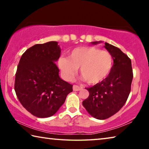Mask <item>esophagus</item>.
I'll return each mask as SVG.
<instances>
[{
  "mask_svg": "<svg viewBox=\"0 0 149 149\" xmlns=\"http://www.w3.org/2000/svg\"><path fill=\"white\" fill-rule=\"evenodd\" d=\"M83 89L82 87L78 86V85H73V90L75 91H80Z\"/></svg>",
  "mask_w": 149,
  "mask_h": 149,
  "instance_id": "1",
  "label": "esophagus"
}]
</instances>
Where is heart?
<instances>
[{"label":"heart","instance_id":"heart-1","mask_svg":"<svg viewBox=\"0 0 149 149\" xmlns=\"http://www.w3.org/2000/svg\"><path fill=\"white\" fill-rule=\"evenodd\" d=\"M112 63V56L108 51L95 47H81L72 50L68 58H60L58 66L68 80L80 68V74L88 84H97L109 75Z\"/></svg>","mask_w":149,"mask_h":149}]
</instances>
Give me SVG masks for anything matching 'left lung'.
<instances>
[{
    "mask_svg": "<svg viewBox=\"0 0 149 149\" xmlns=\"http://www.w3.org/2000/svg\"><path fill=\"white\" fill-rule=\"evenodd\" d=\"M101 41L91 42L93 45ZM114 64L109 75L99 84L87 88L89 95L82 104L88 113L98 120H105L119 111L127 100L133 79L132 62L118 47L105 42Z\"/></svg>",
    "mask_w": 149,
    "mask_h": 149,
    "instance_id": "1",
    "label": "left lung"
}]
</instances>
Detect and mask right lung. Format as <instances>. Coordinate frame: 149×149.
Segmentation results:
<instances>
[{
    "mask_svg": "<svg viewBox=\"0 0 149 149\" xmlns=\"http://www.w3.org/2000/svg\"><path fill=\"white\" fill-rule=\"evenodd\" d=\"M61 49L56 41L37 44L26 50L20 58L14 89L22 106L35 116L54 115L72 92V85L59 76L55 64Z\"/></svg>",
    "mask_w": 149,
    "mask_h": 149,
    "instance_id": "1",
    "label": "right lung"
}]
</instances>
